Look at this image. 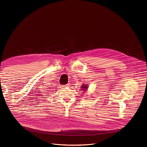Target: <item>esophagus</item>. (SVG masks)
Masks as SVG:
<instances>
[{"label": "esophagus", "mask_w": 147, "mask_h": 147, "mask_svg": "<svg viewBox=\"0 0 147 147\" xmlns=\"http://www.w3.org/2000/svg\"><path fill=\"white\" fill-rule=\"evenodd\" d=\"M69 86H70V84H67V85H64L63 87H64V88H66V87H69Z\"/></svg>", "instance_id": "34e87169"}]
</instances>
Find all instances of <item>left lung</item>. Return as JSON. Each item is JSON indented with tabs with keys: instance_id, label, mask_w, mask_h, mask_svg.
I'll list each match as a JSON object with an SVG mask.
<instances>
[{
	"instance_id": "8db88e82",
	"label": "left lung",
	"mask_w": 147,
	"mask_h": 147,
	"mask_svg": "<svg viewBox=\"0 0 147 147\" xmlns=\"http://www.w3.org/2000/svg\"><path fill=\"white\" fill-rule=\"evenodd\" d=\"M81 90L82 91V92H86V91H88V84H85V83H84L81 87Z\"/></svg>"
}]
</instances>
